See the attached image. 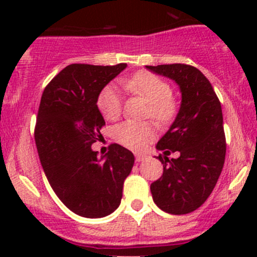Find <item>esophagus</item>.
Segmentation results:
<instances>
[{"instance_id":"esophagus-1","label":"esophagus","mask_w":257,"mask_h":257,"mask_svg":"<svg viewBox=\"0 0 257 257\" xmlns=\"http://www.w3.org/2000/svg\"><path fill=\"white\" fill-rule=\"evenodd\" d=\"M145 159H147V155L145 154H136V162L137 163L144 162Z\"/></svg>"}]
</instances>
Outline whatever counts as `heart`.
<instances>
[{
	"label": "heart",
	"mask_w": 257,
	"mask_h": 257,
	"mask_svg": "<svg viewBox=\"0 0 257 257\" xmlns=\"http://www.w3.org/2000/svg\"><path fill=\"white\" fill-rule=\"evenodd\" d=\"M128 92L139 94L148 100L147 115L159 124H168L178 113L179 103L172 93L169 83L162 77L148 71H139L129 78L121 80ZM99 112L107 120H115L123 110L120 94L114 84H107L97 99ZM154 125L152 121L125 120L116 124L112 137L116 143L132 150H143L154 139Z\"/></svg>",
	"instance_id": "b5f03b06"
}]
</instances>
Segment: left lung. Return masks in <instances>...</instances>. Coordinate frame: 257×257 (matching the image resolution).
I'll list each match as a JSON object with an SVG mask.
<instances>
[{"label":"left lung","mask_w":257,"mask_h":257,"mask_svg":"<svg viewBox=\"0 0 257 257\" xmlns=\"http://www.w3.org/2000/svg\"><path fill=\"white\" fill-rule=\"evenodd\" d=\"M158 74L174 79L181 90L177 119L157 148L163 175L152 183L153 200L163 211L189 214L200 208L214 190L226 154L220 100L209 79L189 64L147 66ZM178 151L177 160L167 155Z\"/></svg>","instance_id":"1"}]
</instances>
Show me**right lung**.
Returning a JSON list of instances; mask_svg holds the SVG:
<instances>
[{"instance_id": "right-lung-1", "label": "right lung", "mask_w": 257, "mask_h": 257, "mask_svg": "<svg viewBox=\"0 0 257 257\" xmlns=\"http://www.w3.org/2000/svg\"><path fill=\"white\" fill-rule=\"evenodd\" d=\"M125 67L69 64L42 93L35 126L38 157L59 200L80 216L112 214L133 168V153L121 145L110 144L102 157L92 150L105 125L98 95Z\"/></svg>"}]
</instances>
